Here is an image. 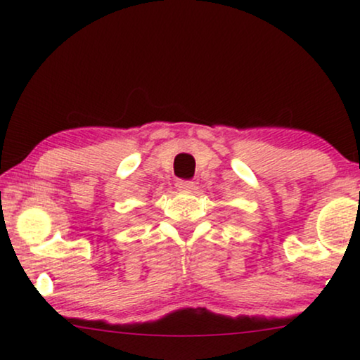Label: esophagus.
Listing matches in <instances>:
<instances>
[{
	"label": "esophagus",
	"instance_id": "esophagus-1",
	"mask_svg": "<svg viewBox=\"0 0 360 360\" xmlns=\"http://www.w3.org/2000/svg\"><path fill=\"white\" fill-rule=\"evenodd\" d=\"M176 190L179 191H191L195 188V185H193V181H186V180H180V181H176Z\"/></svg>",
	"mask_w": 360,
	"mask_h": 360
}]
</instances>
